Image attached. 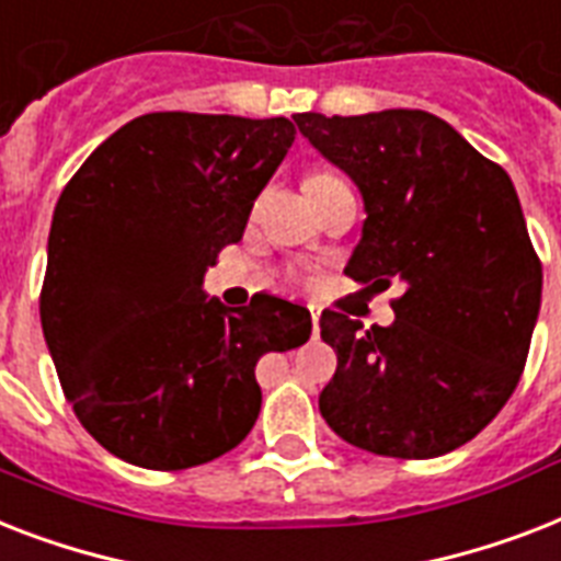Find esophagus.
<instances>
[{
	"instance_id": "obj_1",
	"label": "esophagus",
	"mask_w": 561,
	"mask_h": 561,
	"mask_svg": "<svg viewBox=\"0 0 561 561\" xmlns=\"http://www.w3.org/2000/svg\"><path fill=\"white\" fill-rule=\"evenodd\" d=\"M311 322H313V336H317V331H320V311H313V308H311Z\"/></svg>"
}]
</instances>
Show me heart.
Here are the masks:
<instances>
[{
  "label": "heart",
  "instance_id": "b5f03b06",
  "mask_svg": "<svg viewBox=\"0 0 561 561\" xmlns=\"http://www.w3.org/2000/svg\"><path fill=\"white\" fill-rule=\"evenodd\" d=\"M331 184H340V178L328 175V172H313L305 186H308V193H313V190H322V186H331Z\"/></svg>",
  "mask_w": 561,
  "mask_h": 561
}]
</instances>
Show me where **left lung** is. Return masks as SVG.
Listing matches in <instances>:
<instances>
[{
  "label": "left lung",
  "mask_w": 561,
  "mask_h": 561,
  "mask_svg": "<svg viewBox=\"0 0 561 561\" xmlns=\"http://www.w3.org/2000/svg\"><path fill=\"white\" fill-rule=\"evenodd\" d=\"M294 121L366 204L345 273L375 290L400 285L386 328L322 311L320 334L336 352L322 417L366 453H453L502 412L539 317L541 262L516 186L421 108Z\"/></svg>",
  "instance_id": "1"
}]
</instances>
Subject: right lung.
I'll return each mask as SVG.
<instances>
[{"label": "right lung", "mask_w": 561, "mask_h": 561, "mask_svg": "<svg viewBox=\"0 0 561 561\" xmlns=\"http://www.w3.org/2000/svg\"><path fill=\"white\" fill-rule=\"evenodd\" d=\"M288 117L152 112L68 181L48 233L39 320L77 421L147 470L230 453L262 409L256 363L311 336V313L202 290L294 144Z\"/></svg>", "instance_id": "right-lung-1"}]
</instances>
